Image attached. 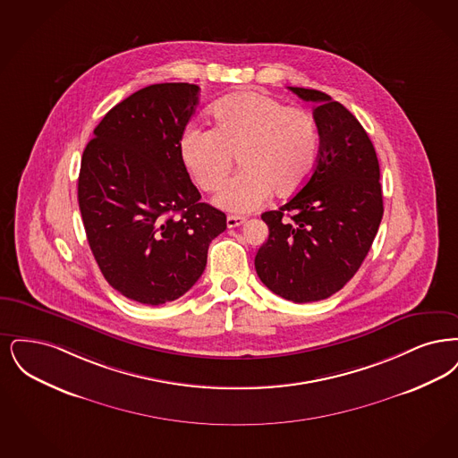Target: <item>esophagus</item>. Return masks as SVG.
I'll list each match as a JSON object with an SVG mask.
<instances>
[{
	"mask_svg": "<svg viewBox=\"0 0 458 458\" xmlns=\"http://www.w3.org/2000/svg\"><path fill=\"white\" fill-rule=\"evenodd\" d=\"M244 217H238V216H229L227 217V227L229 229H233V227H239V225H242L244 224Z\"/></svg>",
	"mask_w": 458,
	"mask_h": 458,
	"instance_id": "1",
	"label": "esophagus"
}]
</instances>
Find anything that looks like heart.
Segmentation results:
<instances>
[{"instance_id":"heart-1","label":"heart","mask_w":458,"mask_h":458,"mask_svg":"<svg viewBox=\"0 0 458 458\" xmlns=\"http://www.w3.org/2000/svg\"><path fill=\"white\" fill-rule=\"evenodd\" d=\"M212 130L191 126L179 139V157L203 191L225 181L238 156L241 171L222 186L216 203L236 214L257 210L274 191L296 195L313 174L319 137L313 116L279 99L242 92L214 104Z\"/></svg>"}]
</instances>
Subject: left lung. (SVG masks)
Masks as SVG:
<instances>
[{
    "mask_svg": "<svg viewBox=\"0 0 458 458\" xmlns=\"http://www.w3.org/2000/svg\"><path fill=\"white\" fill-rule=\"evenodd\" d=\"M315 102L317 167L279 210L261 214L268 239L255 257L259 280L280 298H330L354 277L383 217L375 147L356 116L330 96L289 87Z\"/></svg>",
    "mask_w": 458,
    "mask_h": 458,
    "instance_id": "left-lung-1",
    "label": "left lung"
}]
</instances>
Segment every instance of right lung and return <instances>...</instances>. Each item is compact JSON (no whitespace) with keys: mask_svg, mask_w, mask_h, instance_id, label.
<instances>
[{"mask_svg":"<svg viewBox=\"0 0 458 458\" xmlns=\"http://www.w3.org/2000/svg\"><path fill=\"white\" fill-rule=\"evenodd\" d=\"M199 85L156 83L114 106L83 150L79 205L104 279L124 298L159 306L201 277L225 214L199 201L179 157Z\"/></svg>","mask_w":458,"mask_h":458,"instance_id":"obj_1","label":"right lung"}]
</instances>
